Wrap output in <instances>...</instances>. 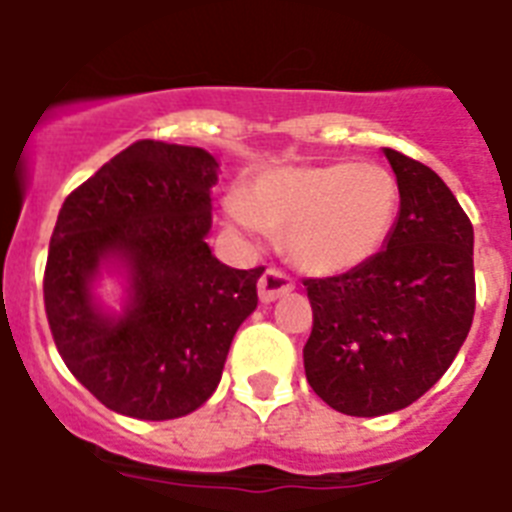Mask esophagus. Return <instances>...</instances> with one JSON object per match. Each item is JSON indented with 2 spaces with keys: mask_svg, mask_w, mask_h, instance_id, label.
Returning <instances> with one entry per match:
<instances>
[{
  "mask_svg": "<svg viewBox=\"0 0 512 512\" xmlns=\"http://www.w3.org/2000/svg\"><path fill=\"white\" fill-rule=\"evenodd\" d=\"M257 289H260V300L263 303H273V300H279L281 295H287L295 289V281L289 279L287 271H281L276 265L271 268H265L260 281H257Z\"/></svg>",
  "mask_w": 512,
  "mask_h": 512,
  "instance_id": "esophagus-1",
  "label": "esophagus"
}]
</instances>
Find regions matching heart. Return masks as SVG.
Here are the masks:
<instances>
[{
    "instance_id": "b5f03b06",
    "label": "heart",
    "mask_w": 512,
    "mask_h": 512,
    "mask_svg": "<svg viewBox=\"0 0 512 512\" xmlns=\"http://www.w3.org/2000/svg\"><path fill=\"white\" fill-rule=\"evenodd\" d=\"M401 191L377 162L279 167L257 175L247 193L225 201L247 236L284 233L289 257L313 276H340L380 255L396 228Z\"/></svg>"
}]
</instances>
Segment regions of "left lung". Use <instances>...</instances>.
<instances>
[{
  "label": "left lung",
  "mask_w": 512,
  "mask_h": 512,
  "mask_svg": "<svg viewBox=\"0 0 512 512\" xmlns=\"http://www.w3.org/2000/svg\"><path fill=\"white\" fill-rule=\"evenodd\" d=\"M401 191L388 247L366 265L305 279V377L350 417L398 412L452 366L476 313L473 225L436 172L385 148Z\"/></svg>",
  "instance_id": "1"
}]
</instances>
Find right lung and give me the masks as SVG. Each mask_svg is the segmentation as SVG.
<instances>
[{
    "mask_svg": "<svg viewBox=\"0 0 512 512\" xmlns=\"http://www.w3.org/2000/svg\"><path fill=\"white\" fill-rule=\"evenodd\" d=\"M217 162L193 146L138 140L60 207L44 265V313L76 380L135 420H175L215 393L241 321L257 308L263 265L212 255L209 188ZM131 268V308L103 317L89 295L99 260Z\"/></svg>",
    "mask_w": 512,
    "mask_h": 512,
    "instance_id": "1",
    "label": "right lung"
}]
</instances>
